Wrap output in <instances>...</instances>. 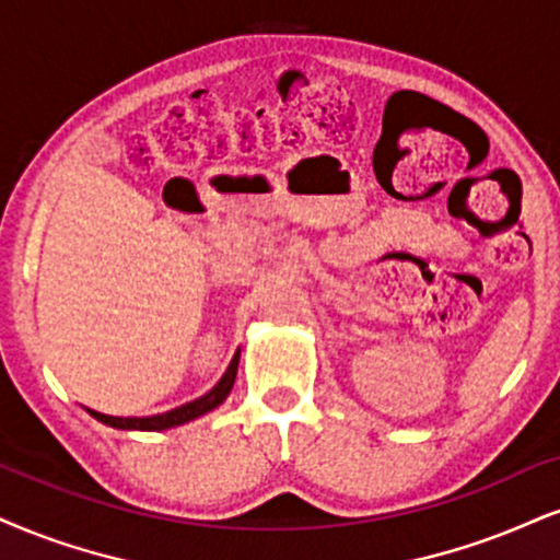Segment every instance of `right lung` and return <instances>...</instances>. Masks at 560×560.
Instances as JSON below:
<instances>
[{"label": "right lung", "mask_w": 560, "mask_h": 560, "mask_svg": "<svg viewBox=\"0 0 560 560\" xmlns=\"http://www.w3.org/2000/svg\"><path fill=\"white\" fill-rule=\"evenodd\" d=\"M238 355L241 353L233 355V361H231V365H228L223 378H220V382L212 386L205 397L195 399V402H186L182 407H176V410L161 412V416H150V418H119V416H106V412H98V410H90V416H93L95 420H101V423L112 425V428H121V431H165V428L189 423V420L205 416V412L215 410L218 405L225 402V397L231 395V389H233V382H236Z\"/></svg>", "instance_id": "1"}]
</instances>
